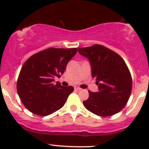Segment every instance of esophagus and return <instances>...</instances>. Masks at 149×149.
<instances>
[{"label": "esophagus", "instance_id": "1", "mask_svg": "<svg viewBox=\"0 0 149 149\" xmlns=\"http://www.w3.org/2000/svg\"><path fill=\"white\" fill-rule=\"evenodd\" d=\"M74 89L79 91V90H81V88L80 87H79V86H74Z\"/></svg>", "mask_w": 149, "mask_h": 149}]
</instances>
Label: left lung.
<instances>
[{
    "instance_id": "8db88e82",
    "label": "left lung",
    "mask_w": 149,
    "mask_h": 149,
    "mask_svg": "<svg viewBox=\"0 0 149 149\" xmlns=\"http://www.w3.org/2000/svg\"><path fill=\"white\" fill-rule=\"evenodd\" d=\"M79 53L88 58L91 76L96 78L98 91H88L86 108L99 116L113 115L122 110L132 91V78L124 60L106 47L94 45L79 48Z\"/></svg>"
}]
</instances>
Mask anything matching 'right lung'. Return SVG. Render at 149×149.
<instances>
[{
  "instance_id": "1",
  "label": "right lung",
  "mask_w": 149,
  "mask_h": 149,
  "mask_svg": "<svg viewBox=\"0 0 149 149\" xmlns=\"http://www.w3.org/2000/svg\"><path fill=\"white\" fill-rule=\"evenodd\" d=\"M77 52V48L49 47L31 55L24 63L17 80V92L25 107L33 114L47 116L63 107L73 92L71 86L54 84Z\"/></svg>"
}]
</instances>
